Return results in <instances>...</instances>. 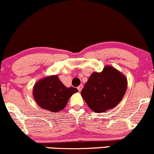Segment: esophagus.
Wrapping results in <instances>:
<instances>
[{
  "mask_svg": "<svg viewBox=\"0 0 154 154\" xmlns=\"http://www.w3.org/2000/svg\"><path fill=\"white\" fill-rule=\"evenodd\" d=\"M82 88H83V85H80L78 86V88H77V89H78V91H79V92H80L81 91H82Z\"/></svg>",
  "mask_w": 154,
  "mask_h": 154,
  "instance_id": "obj_1",
  "label": "esophagus"
}]
</instances>
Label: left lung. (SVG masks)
I'll list each match as a JSON object with an SVG mask.
<instances>
[{"label": "left lung", "mask_w": 154, "mask_h": 154, "mask_svg": "<svg viewBox=\"0 0 154 154\" xmlns=\"http://www.w3.org/2000/svg\"><path fill=\"white\" fill-rule=\"evenodd\" d=\"M127 88L126 77L116 68L106 65L101 72L92 73L81 95L92 111L102 113L117 106Z\"/></svg>", "instance_id": "1"}]
</instances>
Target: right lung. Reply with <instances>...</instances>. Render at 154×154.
I'll return each instance as SVG.
<instances>
[{
	"instance_id": "right-lung-1",
	"label": "right lung",
	"mask_w": 154,
	"mask_h": 154,
	"mask_svg": "<svg viewBox=\"0 0 154 154\" xmlns=\"http://www.w3.org/2000/svg\"><path fill=\"white\" fill-rule=\"evenodd\" d=\"M77 92V88L63 85L57 75H51L35 83L32 95L39 106L56 113L66 107L70 97Z\"/></svg>"
}]
</instances>
